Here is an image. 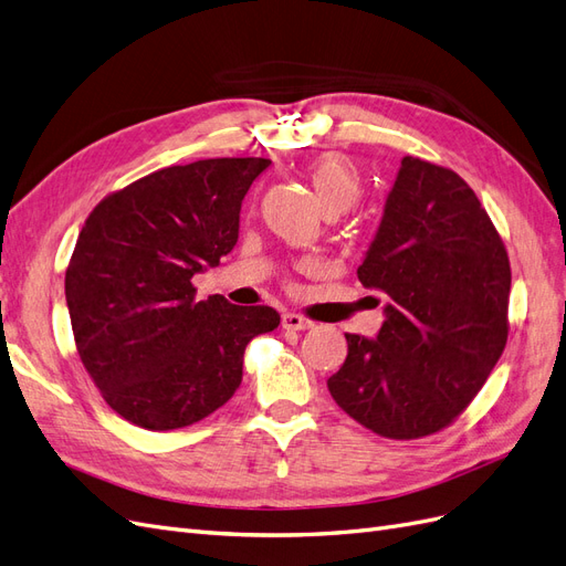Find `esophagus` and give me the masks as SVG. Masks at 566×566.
I'll return each instance as SVG.
<instances>
[{"label": "esophagus", "instance_id": "obj_1", "mask_svg": "<svg viewBox=\"0 0 566 566\" xmlns=\"http://www.w3.org/2000/svg\"><path fill=\"white\" fill-rule=\"evenodd\" d=\"M312 321L304 318L300 314H283V328L285 331H310L312 328Z\"/></svg>", "mask_w": 566, "mask_h": 566}]
</instances>
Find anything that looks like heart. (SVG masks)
Here are the masks:
<instances>
[{
    "instance_id": "1",
    "label": "heart",
    "mask_w": 566,
    "mask_h": 566,
    "mask_svg": "<svg viewBox=\"0 0 566 566\" xmlns=\"http://www.w3.org/2000/svg\"><path fill=\"white\" fill-rule=\"evenodd\" d=\"M316 200L325 212H345L361 196V179L349 158L339 153H325L306 167Z\"/></svg>"
}]
</instances>
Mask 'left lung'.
<instances>
[{
    "label": "left lung",
    "instance_id": "1",
    "mask_svg": "<svg viewBox=\"0 0 566 566\" xmlns=\"http://www.w3.org/2000/svg\"><path fill=\"white\" fill-rule=\"evenodd\" d=\"M356 273L387 297L385 323L373 339L345 335L335 403L387 439L439 432L505 349L512 276L499 231L453 169L406 156Z\"/></svg>",
    "mask_w": 566,
    "mask_h": 566
}]
</instances>
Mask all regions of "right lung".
Segmentation results:
<instances>
[{
    "label": "right lung",
    "mask_w": 566,
    "mask_h": 566,
    "mask_svg": "<svg viewBox=\"0 0 566 566\" xmlns=\"http://www.w3.org/2000/svg\"><path fill=\"white\" fill-rule=\"evenodd\" d=\"M266 158H212L158 169L101 200L65 271L77 354L106 403L153 432L224 406L243 354L279 328L271 306L196 300L191 279L238 243L241 205Z\"/></svg>",
    "instance_id": "add662e5"
}]
</instances>
